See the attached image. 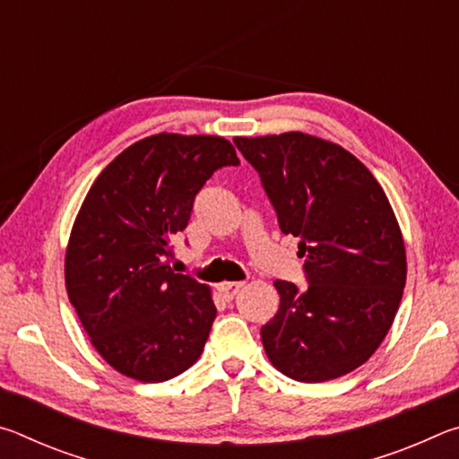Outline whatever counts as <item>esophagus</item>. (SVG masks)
Instances as JSON below:
<instances>
[{
	"instance_id": "1",
	"label": "esophagus",
	"mask_w": 459,
	"mask_h": 459,
	"mask_svg": "<svg viewBox=\"0 0 459 459\" xmlns=\"http://www.w3.org/2000/svg\"><path fill=\"white\" fill-rule=\"evenodd\" d=\"M243 285H245L243 281H229V283H222L221 285V291L224 293V298L232 299L240 290H243Z\"/></svg>"
}]
</instances>
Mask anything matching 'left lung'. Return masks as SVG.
<instances>
[{"mask_svg":"<svg viewBox=\"0 0 459 459\" xmlns=\"http://www.w3.org/2000/svg\"><path fill=\"white\" fill-rule=\"evenodd\" d=\"M235 145L306 261V290L273 283L281 301L261 328L269 360L299 383L348 375L385 340L405 290V243L386 194L351 152L301 131Z\"/></svg>","mask_w":459,"mask_h":459,"instance_id":"8db88e82","label":"left lung"}]
</instances>
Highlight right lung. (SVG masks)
Instances as JSON below:
<instances>
[{"instance_id": "1", "label": "right lung", "mask_w": 459, "mask_h": 459, "mask_svg": "<svg viewBox=\"0 0 459 459\" xmlns=\"http://www.w3.org/2000/svg\"><path fill=\"white\" fill-rule=\"evenodd\" d=\"M238 166L224 137L158 134L129 145L84 198L65 257L68 299L97 352L142 383L200 359L216 317L211 290L168 265L174 235L216 169Z\"/></svg>"}]
</instances>
